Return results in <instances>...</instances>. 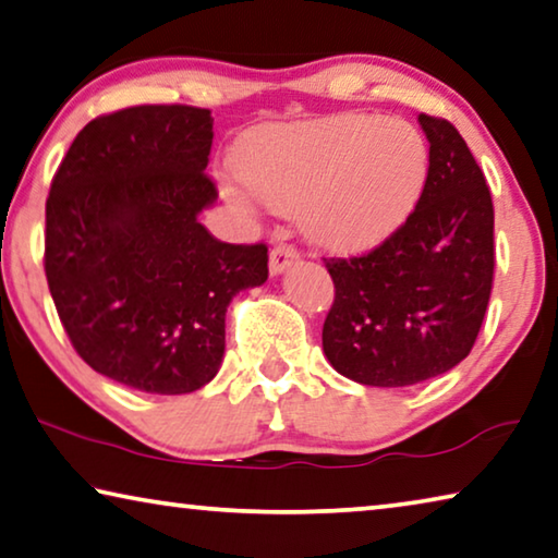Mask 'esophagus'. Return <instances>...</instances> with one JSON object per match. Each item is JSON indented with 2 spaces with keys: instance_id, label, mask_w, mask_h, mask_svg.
Wrapping results in <instances>:
<instances>
[{
  "instance_id": "obj_1",
  "label": "esophagus",
  "mask_w": 558,
  "mask_h": 558,
  "mask_svg": "<svg viewBox=\"0 0 558 558\" xmlns=\"http://www.w3.org/2000/svg\"><path fill=\"white\" fill-rule=\"evenodd\" d=\"M298 260H300V255L293 245L278 243L270 251V276H280V272H286L290 265H295Z\"/></svg>"
}]
</instances>
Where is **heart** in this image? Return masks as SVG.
<instances>
[{
    "label": "heart",
    "instance_id": "heart-1",
    "mask_svg": "<svg viewBox=\"0 0 558 558\" xmlns=\"http://www.w3.org/2000/svg\"><path fill=\"white\" fill-rule=\"evenodd\" d=\"M243 183L226 181L235 206L258 196L278 210H298L311 241L335 253H365L385 243L407 218L429 173L427 141L402 119L365 113L265 126L235 151Z\"/></svg>",
    "mask_w": 558,
    "mask_h": 558
}]
</instances>
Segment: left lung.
Here are the masks:
<instances>
[{
  "label": "left lung",
  "instance_id": "1",
  "mask_svg": "<svg viewBox=\"0 0 558 558\" xmlns=\"http://www.w3.org/2000/svg\"><path fill=\"white\" fill-rule=\"evenodd\" d=\"M429 173L404 226L360 258H330L323 325L330 365L352 383L407 387L470 355L494 278V208L482 168L445 119L420 113Z\"/></svg>",
  "mask_w": 558,
  "mask_h": 558
}]
</instances>
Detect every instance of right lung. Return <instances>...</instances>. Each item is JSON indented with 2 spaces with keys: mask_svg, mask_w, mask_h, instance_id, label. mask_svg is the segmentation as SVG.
<instances>
[{
  "mask_svg": "<svg viewBox=\"0 0 558 558\" xmlns=\"http://www.w3.org/2000/svg\"><path fill=\"white\" fill-rule=\"evenodd\" d=\"M214 119L196 106H131L78 131L47 198L44 270L88 367L148 395L218 375L231 300L268 280V247L220 243L198 216Z\"/></svg>",
  "mask_w": 558,
  "mask_h": 558,
  "instance_id": "obj_1",
  "label": "right lung"
}]
</instances>
